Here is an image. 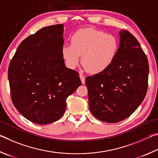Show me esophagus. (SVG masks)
I'll list each match as a JSON object with an SVG mask.
<instances>
[{"label": "esophagus", "instance_id": "obj_1", "mask_svg": "<svg viewBox=\"0 0 158 158\" xmlns=\"http://www.w3.org/2000/svg\"><path fill=\"white\" fill-rule=\"evenodd\" d=\"M80 78L81 80V82L82 84H85V76H83L82 74H80Z\"/></svg>", "mask_w": 158, "mask_h": 158}]
</instances>
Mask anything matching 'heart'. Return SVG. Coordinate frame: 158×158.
<instances>
[{
	"instance_id": "1",
	"label": "heart",
	"mask_w": 158,
	"mask_h": 158,
	"mask_svg": "<svg viewBox=\"0 0 158 158\" xmlns=\"http://www.w3.org/2000/svg\"><path fill=\"white\" fill-rule=\"evenodd\" d=\"M118 41L114 36L93 28L77 30L72 35L71 44L62 48L66 64L75 69L81 62L90 73L98 74L108 69L114 60Z\"/></svg>"
}]
</instances>
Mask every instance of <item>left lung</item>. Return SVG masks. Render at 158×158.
Here are the masks:
<instances>
[{
    "instance_id": "1",
    "label": "left lung",
    "mask_w": 158,
    "mask_h": 158,
    "mask_svg": "<svg viewBox=\"0 0 158 158\" xmlns=\"http://www.w3.org/2000/svg\"><path fill=\"white\" fill-rule=\"evenodd\" d=\"M120 42L114 60L102 73L85 80L92 114L107 123L130 117L145 98L149 66L147 57L136 38L119 32Z\"/></svg>"
}]
</instances>
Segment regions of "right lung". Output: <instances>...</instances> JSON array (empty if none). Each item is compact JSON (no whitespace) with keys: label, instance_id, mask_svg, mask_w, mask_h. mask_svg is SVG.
Here are the masks:
<instances>
[{"label":"right lung","instance_id":"1","mask_svg":"<svg viewBox=\"0 0 158 158\" xmlns=\"http://www.w3.org/2000/svg\"><path fill=\"white\" fill-rule=\"evenodd\" d=\"M64 25L44 27L19 44L8 69L11 98L16 109L35 123L45 125L62 117L66 100L81 81L66 67L62 48Z\"/></svg>","mask_w":158,"mask_h":158}]
</instances>
